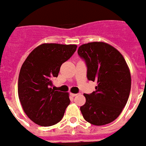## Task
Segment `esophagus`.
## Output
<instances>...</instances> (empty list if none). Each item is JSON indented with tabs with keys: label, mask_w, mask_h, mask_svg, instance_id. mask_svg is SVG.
<instances>
[{
	"label": "esophagus",
	"mask_w": 146,
	"mask_h": 146,
	"mask_svg": "<svg viewBox=\"0 0 146 146\" xmlns=\"http://www.w3.org/2000/svg\"><path fill=\"white\" fill-rule=\"evenodd\" d=\"M71 96H72V97H75V96H77V94L71 93Z\"/></svg>",
	"instance_id": "obj_1"
}]
</instances>
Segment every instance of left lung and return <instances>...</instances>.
<instances>
[{"instance_id": "8db88e82", "label": "left lung", "mask_w": 146, "mask_h": 146, "mask_svg": "<svg viewBox=\"0 0 146 146\" xmlns=\"http://www.w3.org/2000/svg\"><path fill=\"white\" fill-rule=\"evenodd\" d=\"M78 54L86 62L88 80L97 82L95 92L84 94L86 102L80 111L92 125L109 124L121 114L129 96V66L116 48L102 42L80 46Z\"/></svg>"}]
</instances>
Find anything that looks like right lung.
<instances>
[{
    "instance_id": "1",
    "label": "right lung",
    "mask_w": 146,
    "mask_h": 146,
    "mask_svg": "<svg viewBox=\"0 0 146 146\" xmlns=\"http://www.w3.org/2000/svg\"><path fill=\"white\" fill-rule=\"evenodd\" d=\"M76 48V45L42 44L23 62L18 77V97L25 113L35 124L51 126L63 117L71 102L69 94L54 91L52 80Z\"/></svg>"
}]
</instances>
